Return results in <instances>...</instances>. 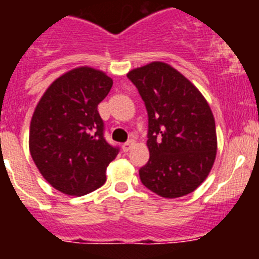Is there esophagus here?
I'll return each mask as SVG.
<instances>
[{"label": "esophagus", "mask_w": 259, "mask_h": 259, "mask_svg": "<svg viewBox=\"0 0 259 259\" xmlns=\"http://www.w3.org/2000/svg\"><path fill=\"white\" fill-rule=\"evenodd\" d=\"M135 145V141L134 140H130V141H127V143H124L122 145V149H123V152L124 153H127V152H130V150H131V148L132 146Z\"/></svg>", "instance_id": "esophagus-1"}]
</instances>
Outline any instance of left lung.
I'll return each instance as SVG.
<instances>
[{
    "label": "left lung",
    "mask_w": 259,
    "mask_h": 259,
    "mask_svg": "<svg viewBox=\"0 0 259 259\" xmlns=\"http://www.w3.org/2000/svg\"><path fill=\"white\" fill-rule=\"evenodd\" d=\"M148 111L150 158L139 171L146 188L164 198L192 193L206 179L217 155L209 104L184 75L163 62L127 74Z\"/></svg>",
    "instance_id": "obj_1"
}]
</instances>
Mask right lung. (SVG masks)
Returning a JSON list of instances; mask_svg holds the SVG:
<instances>
[{"mask_svg":"<svg viewBox=\"0 0 259 259\" xmlns=\"http://www.w3.org/2000/svg\"><path fill=\"white\" fill-rule=\"evenodd\" d=\"M113 80L96 68L77 67L50 84L29 127V152L53 188L84 196L106 182V168L119 153L104 137L98 104Z\"/></svg>","mask_w":259,"mask_h":259,"instance_id":"1","label":"right lung"}]
</instances>
